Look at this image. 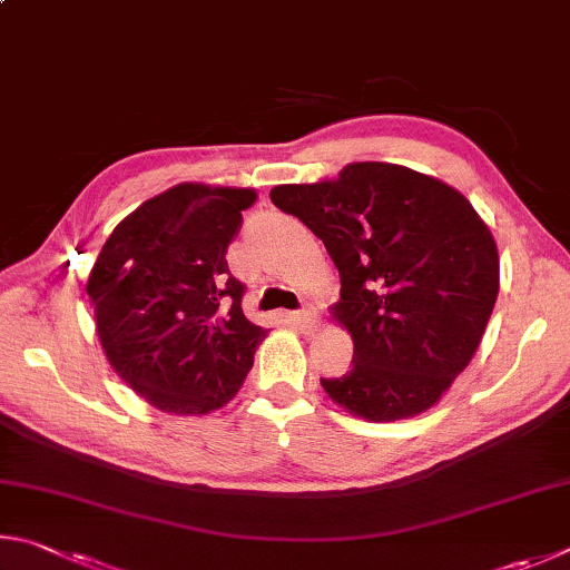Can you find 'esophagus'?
Segmentation results:
<instances>
[{
  "mask_svg": "<svg viewBox=\"0 0 570 570\" xmlns=\"http://www.w3.org/2000/svg\"><path fill=\"white\" fill-rule=\"evenodd\" d=\"M291 317H293V323H295V325H301V327H313L317 315H315L313 307H303V311H295V313H291Z\"/></svg>",
  "mask_w": 570,
  "mask_h": 570,
  "instance_id": "34e87169",
  "label": "esophagus"
}]
</instances>
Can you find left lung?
Returning a JSON list of instances; mask_svg holds the SVG:
<instances>
[{"mask_svg": "<svg viewBox=\"0 0 570 570\" xmlns=\"http://www.w3.org/2000/svg\"><path fill=\"white\" fill-rule=\"evenodd\" d=\"M269 199L323 239L341 273L335 317L355 351L345 375L321 377L325 393L373 423L441 401L498 297V249L473 205L441 179L387 163L279 185Z\"/></svg>", "mask_w": 570, "mask_h": 570, "instance_id": "obj_1", "label": "left lung"}]
</instances>
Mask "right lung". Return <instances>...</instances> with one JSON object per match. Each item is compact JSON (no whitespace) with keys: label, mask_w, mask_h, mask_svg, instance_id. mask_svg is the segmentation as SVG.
Segmentation results:
<instances>
[{"label":"right lung","mask_w":570,"mask_h":570,"mask_svg":"<svg viewBox=\"0 0 570 570\" xmlns=\"http://www.w3.org/2000/svg\"><path fill=\"white\" fill-rule=\"evenodd\" d=\"M253 189L177 185L119 223L87 279L109 365L149 405L205 415L233 401L267 331L227 267Z\"/></svg>","instance_id":"obj_1"}]
</instances>
